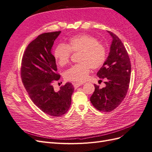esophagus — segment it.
<instances>
[{"instance_id":"obj_1","label":"esophagus","mask_w":152,"mask_h":152,"mask_svg":"<svg viewBox=\"0 0 152 152\" xmlns=\"http://www.w3.org/2000/svg\"><path fill=\"white\" fill-rule=\"evenodd\" d=\"M82 84H83L82 83H78V82H73V86H74L75 88H77V87H79V86H80Z\"/></svg>"}]
</instances>
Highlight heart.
Returning a JSON list of instances; mask_svg holds the SVG:
<instances>
[{
  "mask_svg": "<svg viewBox=\"0 0 152 152\" xmlns=\"http://www.w3.org/2000/svg\"><path fill=\"white\" fill-rule=\"evenodd\" d=\"M71 53H79L78 62L65 72L66 80L83 82L89 76L91 68L98 69L105 61V48L97 40L89 35L75 36L65 44H59L54 50V58L60 66H65L69 62Z\"/></svg>",
  "mask_w": 152,
  "mask_h": 152,
  "instance_id": "heart-1",
  "label": "heart"
}]
</instances>
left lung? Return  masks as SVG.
<instances>
[{
	"mask_svg": "<svg viewBox=\"0 0 152 152\" xmlns=\"http://www.w3.org/2000/svg\"><path fill=\"white\" fill-rule=\"evenodd\" d=\"M108 56L97 75L104 79L106 86L100 89L94 84L95 90L90 101L100 112H110L120 105L125 98L130 83L131 65L128 53L121 40L112 32Z\"/></svg>",
	"mask_w": 152,
	"mask_h": 152,
	"instance_id": "8db88e82",
	"label": "left lung"
}]
</instances>
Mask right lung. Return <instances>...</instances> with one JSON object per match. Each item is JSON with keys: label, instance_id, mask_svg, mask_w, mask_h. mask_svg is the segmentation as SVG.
<instances>
[{"label": "right lung", "instance_id": "right-lung-1", "mask_svg": "<svg viewBox=\"0 0 152 152\" xmlns=\"http://www.w3.org/2000/svg\"><path fill=\"white\" fill-rule=\"evenodd\" d=\"M61 31L39 35L27 46L21 61L23 84L34 103L50 116L59 117L68 112L74 87L67 82L55 91L53 83L60 79L56 73L52 47Z\"/></svg>", "mask_w": 152, "mask_h": 152}]
</instances>
